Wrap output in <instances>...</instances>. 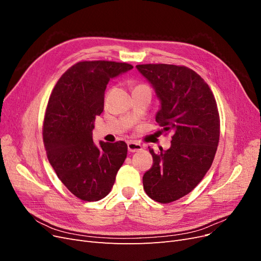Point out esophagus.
I'll return each mask as SVG.
<instances>
[{
  "instance_id": "esophagus-1",
  "label": "esophagus",
  "mask_w": 261,
  "mask_h": 261,
  "mask_svg": "<svg viewBox=\"0 0 261 261\" xmlns=\"http://www.w3.org/2000/svg\"><path fill=\"white\" fill-rule=\"evenodd\" d=\"M127 148H128L129 152H137V151H140V150L143 149V147H141L140 144L136 143V141H133V140L128 141Z\"/></svg>"
}]
</instances>
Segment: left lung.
<instances>
[{
    "label": "left lung",
    "mask_w": 261,
    "mask_h": 261,
    "mask_svg": "<svg viewBox=\"0 0 261 261\" xmlns=\"http://www.w3.org/2000/svg\"><path fill=\"white\" fill-rule=\"evenodd\" d=\"M153 86L161 109L155 122L172 133L171 147L155 153L143 176L150 198L169 203L191 193L206 175L220 138V116L208 84L186 66L141 64L136 66Z\"/></svg>",
    "instance_id": "left-lung-1"
}]
</instances>
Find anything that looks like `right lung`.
Listing matches in <instances>:
<instances>
[{"instance_id": "obj_1", "label": "right lung", "mask_w": 261, "mask_h": 261, "mask_svg": "<svg viewBox=\"0 0 261 261\" xmlns=\"http://www.w3.org/2000/svg\"><path fill=\"white\" fill-rule=\"evenodd\" d=\"M132 68L112 61L78 62L61 76L49 98L42 127L46 155L62 183L84 201H98L111 192L127 155L124 141L94 145L92 129L103 111L109 81Z\"/></svg>"}]
</instances>
